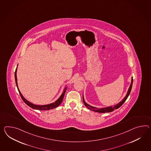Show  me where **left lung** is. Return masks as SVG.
<instances>
[{"instance_id": "left-lung-1", "label": "left lung", "mask_w": 151, "mask_h": 151, "mask_svg": "<svg viewBox=\"0 0 151 151\" xmlns=\"http://www.w3.org/2000/svg\"><path fill=\"white\" fill-rule=\"evenodd\" d=\"M132 82H133V78L132 77V80H131V83L130 85L129 86V89L128 90V92L127 93V94L125 96V97L121 101H120L119 103H118L116 105H115L114 106H110L105 107H101V108H97L96 107H93L91 106V105H89V104H88L87 103H86V101H85L84 99V97H83V103L85 105V106L87 107L88 109L91 110L93 111H95L96 112H99V113H106V112H112L114 110H116L118 109L119 107L121 106L122 105V104L123 103H124L125 101V100H127V99L128 98V96H129L130 92H131V90L132 88Z\"/></svg>"}]
</instances>
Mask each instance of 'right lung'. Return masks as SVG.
Wrapping results in <instances>:
<instances>
[{
	"instance_id": "obj_1",
	"label": "right lung",
	"mask_w": 151,
	"mask_h": 151,
	"mask_svg": "<svg viewBox=\"0 0 151 151\" xmlns=\"http://www.w3.org/2000/svg\"><path fill=\"white\" fill-rule=\"evenodd\" d=\"M17 66H17L16 68V69L15 71V81H16V84L17 86V87L18 89V91H19V93L20 94V96L22 98V100H23V101L24 103H26V104L30 107L31 108L33 109H35V110H51V109H53L54 108H55L57 107L59 105L62 103V102L63 100V98H64V96L65 94V93L66 92V89L68 88V86H66L65 87H64V88L63 91L62 93V94L60 95V96H59V98L56 101H55V102L53 103H50V104H45V105H36V104H34L33 103H31L28 100L26 99V98L23 96L21 92L19 91V87H18V84H17Z\"/></svg>"
}]
</instances>
